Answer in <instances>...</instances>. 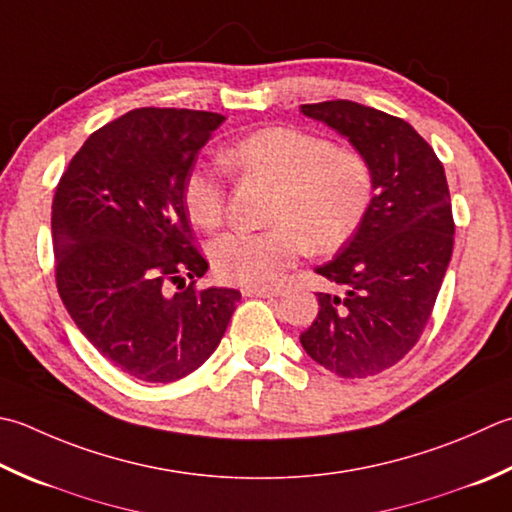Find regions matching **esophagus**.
<instances>
[{
	"mask_svg": "<svg viewBox=\"0 0 512 512\" xmlns=\"http://www.w3.org/2000/svg\"><path fill=\"white\" fill-rule=\"evenodd\" d=\"M244 297H279L282 295V288H242Z\"/></svg>",
	"mask_w": 512,
	"mask_h": 512,
	"instance_id": "34e87169",
	"label": "esophagus"
}]
</instances>
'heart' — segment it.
<instances>
[{"mask_svg": "<svg viewBox=\"0 0 512 512\" xmlns=\"http://www.w3.org/2000/svg\"><path fill=\"white\" fill-rule=\"evenodd\" d=\"M228 164L277 184L264 230H230L210 246L215 273L248 288L273 286L310 246L333 253L364 224L375 197V168L366 153L335 146L328 137L293 126H268L239 139ZM182 197L190 219L217 228L226 213V186L213 166L184 177Z\"/></svg>", "mask_w": 512, "mask_h": 512, "instance_id": "1", "label": "heart"}]
</instances>
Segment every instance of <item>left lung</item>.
I'll return each instance as SVG.
<instances>
[{
	"label": "left lung",
	"instance_id": "obj_1",
	"mask_svg": "<svg viewBox=\"0 0 512 512\" xmlns=\"http://www.w3.org/2000/svg\"><path fill=\"white\" fill-rule=\"evenodd\" d=\"M302 113L368 155L375 197L353 239L315 268L346 295L317 293L319 313L299 339L330 373L373 377L402 362L435 308L455 244L446 173L426 139L384 110L335 99Z\"/></svg>",
	"mask_w": 512,
	"mask_h": 512
}]
</instances>
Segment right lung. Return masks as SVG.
Here are the masks:
<instances>
[{
    "label": "right lung",
    "instance_id": "obj_1",
    "mask_svg": "<svg viewBox=\"0 0 512 512\" xmlns=\"http://www.w3.org/2000/svg\"><path fill=\"white\" fill-rule=\"evenodd\" d=\"M224 115L135 108L95 130L53 197L55 282L84 337L110 364L150 384L202 366L242 293L197 288L208 262L182 197L197 153Z\"/></svg>",
    "mask_w": 512,
    "mask_h": 512
}]
</instances>
